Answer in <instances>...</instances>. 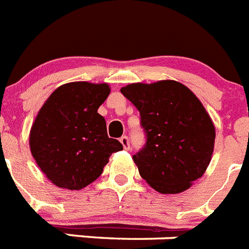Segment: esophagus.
Wrapping results in <instances>:
<instances>
[{
	"mask_svg": "<svg viewBox=\"0 0 249 249\" xmlns=\"http://www.w3.org/2000/svg\"><path fill=\"white\" fill-rule=\"evenodd\" d=\"M120 141L124 150H129V148H131V142H129V139L127 136H122L120 139Z\"/></svg>",
	"mask_w": 249,
	"mask_h": 249,
	"instance_id": "obj_1",
	"label": "esophagus"
}]
</instances>
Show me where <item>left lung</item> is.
<instances>
[{
	"label": "left lung",
	"instance_id": "obj_1",
	"mask_svg": "<svg viewBox=\"0 0 249 249\" xmlns=\"http://www.w3.org/2000/svg\"><path fill=\"white\" fill-rule=\"evenodd\" d=\"M141 117L145 145L133 156L142 179L162 194L190 188L212 159L215 129L190 89L175 80L121 89Z\"/></svg>",
	"mask_w": 249,
	"mask_h": 249
}]
</instances>
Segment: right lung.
<instances>
[{
    "label": "right lung",
    "mask_w": 249,
    "mask_h": 249,
    "mask_svg": "<svg viewBox=\"0 0 249 249\" xmlns=\"http://www.w3.org/2000/svg\"><path fill=\"white\" fill-rule=\"evenodd\" d=\"M107 84L68 83L52 93L30 133L31 154L46 178L59 188L79 190L103 173L113 152L98 108L109 95Z\"/></svg>",
    "instance_id": "obj_1"
}]
</instances>
